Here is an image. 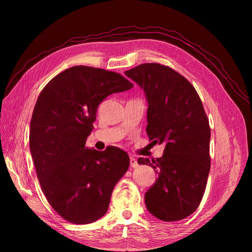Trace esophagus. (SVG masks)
I'll return each instance as SVG.
<instances>
[{
	"label": "esophagus",
	"mask_w": 252,
	"mask_h": 252,
	"mask_svg": "<svg viewBox=\"0 0 252 252\" xmlns=\"http://www.w3.org/2000/svg\"><path fill=\"white\" fill-rule=\"evenodd\" d=\"M129 162H130V166L133 167V168H136V167H138V165H139L137 159H136V158H134V157H130Z\"/></svg>",
	"instance_id": "34e87169"
}]
</instances>
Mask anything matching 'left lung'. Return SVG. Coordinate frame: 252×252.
Listing matches in <instances>:
<instances>
[{"mask_svg": "<svg viewBox=\"0 0 252 252\" xmlns=\"http://www.w3.org/2000/svg\"><path fill=\"white\" fill-rule=\"evenodd\" d=\"M125 74L146 95L149 139L165 145L156 160L138 159L158 175L145 203L163 221L183 220L199 206L210 169V127L201 99L187 78L159 63H144Z\"/></svg>", "mask_w": 252, "mask_h": 252, "instance_id": "obj_1", "label": "left lung"}]
</instances>
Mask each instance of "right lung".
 <instances>
[{"label":"right lung","mask_w":252,"mask_h":252,"mask_svg":"<svg viewBox=\"0 0 252 252\" xmlns=\"http://www.w3.org/2000/svg\"><path fill=\"white\" fill-rule=\"evenodd\" d=\"M134 87L122 74L73 66L53 77L39 94L31 121L30 147L37 179L50 205L64 220L86 224L108 210L116 183L129 166L114 146H86L99 104Z\"/></svg>","instance_id":"obj_1"}]
</instances>
